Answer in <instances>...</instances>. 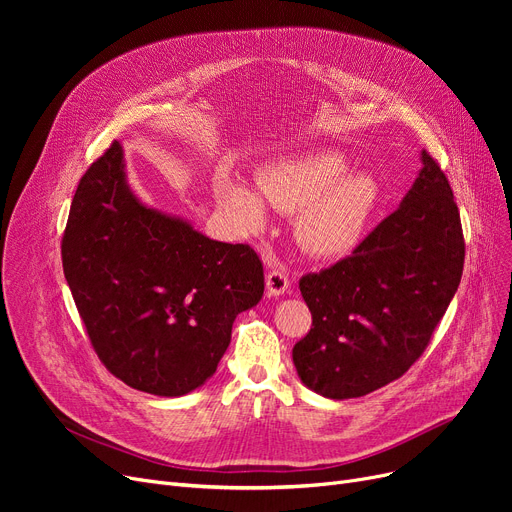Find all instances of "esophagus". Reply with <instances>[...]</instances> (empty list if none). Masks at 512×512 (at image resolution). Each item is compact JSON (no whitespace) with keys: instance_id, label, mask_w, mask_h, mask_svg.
I'll return each instance as SVG.
<instances>
[{"instance_id":"1","label":"esophagus","mask_w":512,"mask_h":512,"mask_svg":"<svg viewBox=\"0 0 512 512\" xmlns=\"http://www.w3.org/2000/svg\"><path fill=\"white\" fill-rule=\"evenodd\" d=\"M265 286H267V294H270V297H280V294H284L288 290L290 280L282 267H274V270L265 274Z\"/></svg>"}]
</instances>
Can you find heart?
Masks as SVG:
<instances>
[{
    "mask_svg": "<svg viewBox=\"0 0 512 512\" xmlns=\"http://www.w3.org/2000/svg\"><path fill=\"white\" fill-rule=\"evenodd\" d=\"M348 170L351 157L321 149L274 161L259 172L257 184L270 205L286 213L299 211L297 236L317 257H340L353 251L380 205L378 178ZM218 199L247 232L265 228V205L245 182L222 178Z\"/></svg>",
    "mask_w": 512,
    "mask_h": 512,
    "instance_id": "obj_1",
    "label": "heart"
}]
</instances>
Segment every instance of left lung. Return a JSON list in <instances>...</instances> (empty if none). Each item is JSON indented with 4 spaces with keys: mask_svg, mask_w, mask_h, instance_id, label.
<instances>
[{
    "mask_svg": "<svg viewBox=\"0 0 512 512\" xmlns=\"http://www.w3.org/2000/svg\"><path fill=\"white\" fill-rule=\"evenodd\" d=\"M400 207L338 263L299 282L313 326L292 348L301 382L334 400L365 396L423 355L465 263L459 207L438 161Z\"/></svg>",
    "mask_w": 512,
    "mask_h": 512,
    "instance_id": "8db88e82",
    "label": "left lung"
}]
</instances>
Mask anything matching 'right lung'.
<instances>
[{
	"label": "right lung",
	"instance_id": "right-lung-1",
	"mask_svg": "<svg viewBox=\"0 0 512 512\" xmlns=\"http://www.w3.org/2000/svg\"><path fill=\"white\" fill-rule=\"evenodd\" d=\"M62 263L99 361L155 396L211 378L236 315L263 297V263L249 245L211 240L132 195L118 141L78 182Z\"/></svg>",
	"mask_w": 512,
	"mask_h": 512
}]
</instances>
